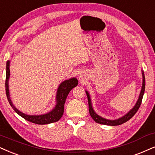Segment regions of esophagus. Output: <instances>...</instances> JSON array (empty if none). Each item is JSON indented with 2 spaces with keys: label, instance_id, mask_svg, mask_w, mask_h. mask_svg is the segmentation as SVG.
Segmentation results:
<instances>
[{
  "label": "esophagus",
  "instance_id": "1",
  "mask_svg": "<svg viewBox=\"0 0 155 155\" xmlns=\"http://www.w3.org/2000/svg\"><path fill=\"white\" fill-rule=\"evenodd\" d=\"M83 74H79V79H83Z\"/></svg>",
  "mask_w": 155,
  "mask_h": 155
}]
</instances>
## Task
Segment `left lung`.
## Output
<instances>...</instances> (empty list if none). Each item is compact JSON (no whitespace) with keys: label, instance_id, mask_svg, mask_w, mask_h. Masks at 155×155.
I'll list each match as a JSON object with an SVG mask.
<instances>
[{"label":"left lung","instance_id":"obj_1","mask_svg":"<svg viewBox=\"0 0 155 155\" xmlns=\"http://www.w3.org/2000/svg\"><path fill=\"white\" fill-rule=\"evenodd\" d=\"M142 76H143V83H142V91H141L140 95H139V98L138 99V101H137V103L136 104V105H135V106L127 114H126V115L123 116V117L118 118V119H116V120H108V119H106V118L101 117V116H99L98 115H97L92 108V105H91V98H90V95L88 94V93H87V91H85V92H86L87 97V100H88L89 112H90V114H91V117L93 118V119L94 120L96 123H98L100 124H104V125H108V126H118L125 123V122L129 121L130 118H132L133 116H134V114L137 112V110H139V107L141 106V104H142V101L143 98V95H144V93L145 78H144V74L143 72H142Z\"/></svg>","mask_w":155,"mask_h":155}]
</instances>
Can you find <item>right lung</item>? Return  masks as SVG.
<instances>
[{"instance_id":"add662e5","label":"right lung","mask_w":155,"mask_h":155,"mask_svg":"<svg viewBox=\"0 0 155 155\" xmlns=\"http://www.w3.org/2000/svg\"><path fill=\"white\" fill-rule=\"evenodd\" d=\"M10 62L7 61L6 62V73H5V93H6V96L11 106L13 108V110L16 111L18 115H20L24 119L27 121L32 122L34 124H48L56 122L60 119L64 113V106L65 103L67 96H68L69 93L74 87L77 86L78 84V81L76 78H72V79L68 80V81H64L60 84L58 87L57 93V105L55 108L48 114H44V115L40 116H29L26 115L21 113L16 108V107L13 106L12 102L10 99V95H9V90H8V79L10 77Z\"/></svg>"}]
</instances>
